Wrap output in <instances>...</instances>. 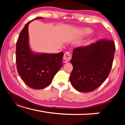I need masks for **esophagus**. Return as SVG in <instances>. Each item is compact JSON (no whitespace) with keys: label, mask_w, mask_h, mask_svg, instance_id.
Wrapping results in <instances>:
<instances>
[{"label":"esophagus","mask_w":125,"mask_h":125,"mask_svg":"<svg viewBox=\"0 0 125 125\" xmlns=\"http://www.w3.org/2000/svg\"><path fill=\"white\" fill-rule=\"evenodd\" d=\"M72 58V54L71 53L69 52H66L64 54V56H63V59L65 61L68 62V61H69Z\"/></svg>","instance_id":"1"}]
</instances>
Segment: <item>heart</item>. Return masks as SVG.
Segmentation results:
<instances>
[{
  "label": "heart",
  "mask_w": 125,
  "mask_h": 125,
  "mask_svg": "<svg viewBox=\"0 0 125 125\" xmlns=\"http://www.w3.org/2000/svg\"><path fill=\"white\" fill-rule=\"evenodd\" d=\"M91 32H92V30L89 28H86L83 30V33H84V34H88V33H90Z\"/></svg>",
  "instance_id": "obj_1"
}]
</instances>
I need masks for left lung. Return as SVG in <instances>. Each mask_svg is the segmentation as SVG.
Listing matches in <instances>:
<instances>
[{
    "label": "left lung",
    "mask_w": 125,
    "mask_h": 125,
    "mask_svg": "<svg viewBox=\"0 0 125 125\" xmlns=\"http://www.w3.org/2000/svg\"><path fill=\"white\" fill-rule=\"evenodd\" d=\"M115 50L114 42L106 40L74 48L69 77L73 87L81 92H92L99 87L110 72Z\"/></svg>",
    "instance_id": "left-lung-1"
}]
</instances>
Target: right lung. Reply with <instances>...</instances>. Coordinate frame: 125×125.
I'll return each mask as SVG.
<instances>
[{
	"label": "right lung",
	"mask_w": 125,
	"mask_h": 125,
	"mask_svg": "<svg viewBox=\"0 0 125 125\" xmlns=\"http://www.w3.org/2000/svg\"><path fill=\"white\" fill-rule=\"evenodd\" d=\"M25 25L19 36L16 46V63L20 77L26 85L35 89H41L51 83L53 78L62 64L63 52L57 54L35 53L29 45L28 26Z\"/></svg>",
	"instance_id": "obj_1"
}]
</instances>
